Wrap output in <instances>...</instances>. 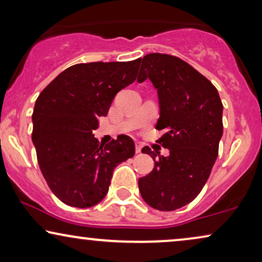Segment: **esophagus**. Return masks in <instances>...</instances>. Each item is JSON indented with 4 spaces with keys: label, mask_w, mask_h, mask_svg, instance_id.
<instances>
[{
    "label": "esophagus",
    "mask_w": 262,
    "mask_h": 262,
    "mask_svg": "<svg viewBox=\"0 0 262 262\" xmlns=\"http://www.w3.org/2000/svg\"><path fill=\"white\" fill-rule=\"evenodd\" d=\"M142 151V144L141 143H136V154H139Z\"/></svg>",
    "instance_id": "esophagus-1"
}]
</instances>
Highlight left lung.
<instances>
[{"instance_id":"left-lung-1","label":"left lung","mask_w":262,"mask_h":262,"mask_svg":"<svg viewBox=\"0 0 262 262\" xmlns=\"http://www.w3.org/2000/svg\"><path fill=\"white\" fill-rule=\"evenodd\" d=\"M146 78L159 94L156 128L166 131L157 143L169 149V156L156 160L149 146L142 149L155 167L139 179L138 188L148 205L173 211L194 200L210 177L223 135V105L216 87L179 57L144 56L137 81Z\"/></svg>"}]
</instances>
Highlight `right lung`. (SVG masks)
<instances>
[{
    "mask_svg": "<svg viewBox=\"0 0 262 262\" xmlns=\"http://www.w3.org/2000/svg\"><path fill=\"white\" fill-rule=\"evenodd\" d=\"M141 58L81 63L62 71L38 96L32 141L49 187L60 202L87 209L105 198L113 170L135 155V143L120 135L100 144L93 135L114 96L137 77Z\"/></svg>",
    "mask_w": 262,
    "mask_h": 262,
    "instance_id": "obj_1",
    "label": "right lung"
}]
</instances>
